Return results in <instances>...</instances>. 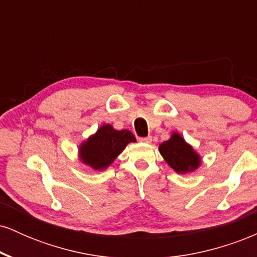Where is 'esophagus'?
<instances>
[{"mask_svg":"<svg viewBox=\"0 0 257 257\" xmlns=\"http://www.w3.org/2000/svg\"><path fill=\"white\" fill-rule=\"evenodd\" d=\"M139 141L144 144H150L152 141L151 137H143V138H139Z\"/></svg>","mask_w":257,"mask_h":257,"instance_id":"1","label":"esophagus"}]
</instances>
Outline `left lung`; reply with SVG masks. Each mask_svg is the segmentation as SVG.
<instances>
[{
    "label": "left lung",
    "instance_id": "1",
    "mask_svg": "<svg viewBox=\"0 0 257 257\" xmlns=\"http://www.w3.org/2000/svg\"><path fill=\"white\" fill-rule=\"evenodd\" d=\"M159 152L167 163L178 173L192 172L200 163L198 155L176 133L159 146Z\"/></svg>",
    "mask_w": 257,
    "mask_h": 257
}]
</instances>
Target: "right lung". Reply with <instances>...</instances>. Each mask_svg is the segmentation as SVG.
I'll return each instance as SVG.
<instances>
[{
	"label": "right lung",
	"mask_w": 257,
	"mask_h": 257,
	"mask_svg": "<svg viewBox=\"0 0 257 257\" xmlns=\"http://www.w3.org/2000/svg\"><path fill=\"white\" fill-rule=\"evenodd\" d=\"M135 137L129 131H116L105 124L94 137L88 139L81 146V157L84 163L94 169H104L124 150L129 143H134Z\"/></svg>",
	"instance_id": "1"
}]
</instances>
